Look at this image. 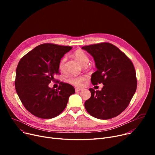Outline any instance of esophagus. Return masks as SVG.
<instances>
[{"label":"esophagus","instance_id":"34e87169","mask_svg":"<svg viewBox=\"0 0 155 155\" xmlns=\"http://www.w3.org/2000/svg\"><path fill=\"white\" fill-rule=\"evenodd\" d=\"M82 88H75V91L76 92H79L80 91H82Z\"/></svg>","mask_w":155,"mask_h":155}]
</instances>
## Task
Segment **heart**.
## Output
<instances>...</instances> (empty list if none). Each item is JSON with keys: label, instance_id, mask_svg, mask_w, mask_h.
Wrapping results in <instances>:
<instances>
[{"label": "heart", "instance_id": "obj_1", "mask_svg": "<svg viewBox=\"0 0 155 155\" xmlns=\"http://www.w3.org/2000/svg\"><path fill=\"white\" fill-rule=\"evenodd\" d=\"M73 56L83 65H86L88 61L89 58L87 54L85 51L82 50H77L74 53H73ZM66 58L63 57V58L59 62L58 64V68L61 71H64L65 69V61H66ZM88 77L86 75H81V76H71L70 77L67 82L76 87H82L83 85L84 82L87 80Z\"/></svg>", "mask_w": 155, "mask_h": 155}]
</instances>
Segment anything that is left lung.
<instances>
[{"mask_svg": "<svg viewBox=\"0 0 155 155\" xmlns=\"http://www.w3.org/2000/svg\"><path fill=\"white\" fill-rule=\"evenodd\" d=\"M82 48L93 56L97 68L92 75V84L104 85L101 91L89 88L91 97L85 102L87 111L100 119L117 116L127 108L136 91L137 79L132 61L109 43Z\"/></svg>", "mask_w": 155, "mask_h": 155, "instance_id": "1", "label": "left lung"}]
</instances>
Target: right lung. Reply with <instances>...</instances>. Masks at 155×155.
Instances as JSON below:
<instances>
[{
	"label": "right lung",
	"instance_id": "obj_1",
	"mask_svg": "<svg viewBox=\"0 0 155 155\" xmlns=\"http://www.w3.org/2000/svg\"><path fill=\"white\" fill-rule=\"evenodd\" d=\"M71 46L51 43L40 45L20 60L15 73V87L23 105L39 118L51 119L66 107L69 97L75 94L70 84L60 82L57 89L48 84L58 74V64Z\"/></svg>",
	"mask_w": 155,
	"mask_h": 155
}]
</instances>
